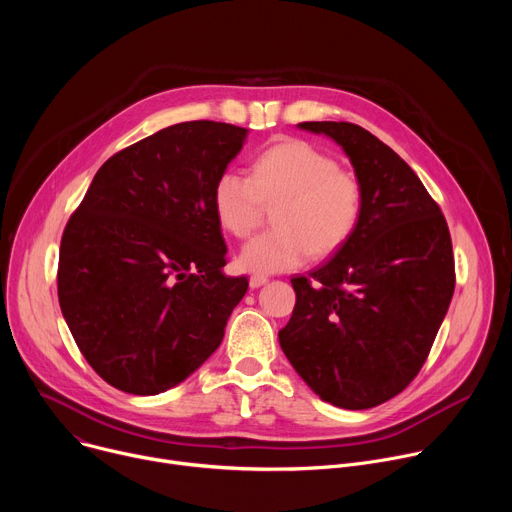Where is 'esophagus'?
<instances>
[{
  "label": "esophagus",
  "mask_w": 512,
  "mask_h": 512,
  "mask_svg": "<svg viewBox=\"0 0 512 512\" xmlns=\"http://www.w3.org/2000/svg\"><path fill=\"white\" fill-rule=\"evenodd\" d=\"M269 279L265 277V275H251V279H249V285L255 289V287H261V285H265Z\"/></svg>",
  "instance_id": "34e87169"
}]
</instances>
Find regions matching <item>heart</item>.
I'll return each instance as SVG.
<instances>
[{"label": "heart", "instance_id": "heart-1", "mask_svg": "<svg viewBox=\"0 0 512 512\" xmlns=\"http://www.w3.org/2000/svg\"><path fill=\"white\" fill-rule=\"evenodd\" d=\"M275 229L241 251V265L253 273L302 267L310 255L328 257L348 243L364 210V188L356 174L338 168L336 158L298 137H283L253 162L251 176L227 168L212 186L218 225L237 239L251 237L263 221L265 204Z\"/></svg>", "mask_w": 512, "mask_h": 512}]
</instances>
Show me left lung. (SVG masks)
Returning a JSON list of instances; mask_svg holds the SVG:
<instances>
[{
  "label": "left lung",
  "instance_id": "obj_1",
  "mask_svg": "<svg viewBox=\"0 0 512 512\" xmlns=\"http://www.w3.org/2000/svg\"><path fill=\"white\" fill-rule=\"evenodd\" d=\"M300 127L344 150L364 210L330 261L291 279L296 308L279 344L320 399L371 409L417 377L446 318L456 285L450 229L417 174L371 131L346 121Z\"/></svg>",
  "mask_w": 512,
  "mask_h": 512
}]
</instances>
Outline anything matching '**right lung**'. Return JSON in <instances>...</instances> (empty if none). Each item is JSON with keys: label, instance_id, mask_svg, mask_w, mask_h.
Wrapping results in <instances>:
<instances>
[{"label": "right lung", "instance_id": "obj_1", "mask_svg": "<svg viewBox=\"0 0 512 512\" xmlns=\"http://www.w3.org/2000/svg\"><path fill=\"white\" fill-rule=\"evenodd\" d=\"M245 137L231 123L170 125L111 156L68 218L60 310L111 387L164 393L221 346L249 279L223 273L212 186Z\"/></svg>", "mask_w": 512, "mask_h": 512}]
</instances>
